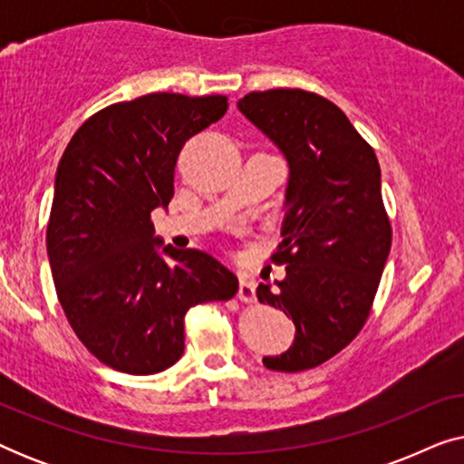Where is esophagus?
<instances>
[{
  "instance_id": "34e87169",
  "label": "esophagus",
  "mask_w": 464,
  "mask_h": 464,
  "mask_svg": "<svg viewBox=\"0 0 464 464\" xmlns=\"http://www.w3.org/2000/svg\"><path fill=\"white\" fill-rule=\"evenodd\" d=\"M238 300L245 304L256 302V283L251 278L240 276V287H238Z\"/></svg>"
}]
</instances>
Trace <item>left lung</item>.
<instances>
[{"label":"left lung","instance_id":"left-lung-1","mask_svg":"<svg viewBox=\"0 0 464 464\" xmlns=\"http://www.w3.org/2000/svg\"><path fill=\"white\" fill-rule=\"evenodd\" d=\"M238 110L289 162L283 243L272 264L287 276L259 283L257 300L294 319L295 342L272 372L325 363L357 338L392 243L376 151L332 101L300 88L249 92Z\"/></svg>","mask_w":464,"mask_h":464}]
</instances>
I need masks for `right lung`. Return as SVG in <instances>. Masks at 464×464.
<instances>
[{
	"label": "right lung",
	"mask_w": 464,
	"mask_h": 464,
	"mask_svg": "<svg viewBox=\"0 0 464 464\" xmlns=\"http://www.w3.org/2000/svg\"><path fill=\"white\" fill-rule=\"evenodd\" d=\"M226 110L224 94H143L92 113L61 158L50 270L69 325L111 370L150 376L175 365L188 310L237 295V275L205 251L164 246L169 264L151 221L173 198L181 148Z\"/></svg>",
	"instance_id": "right-lung-1"
}]
</instances>
